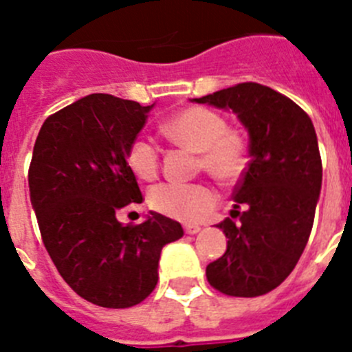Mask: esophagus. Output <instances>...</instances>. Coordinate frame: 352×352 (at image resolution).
<instances>
[{
	"mask_svg": "<svg viewBox=\"0 0 352 352\" xmlns=\"http://www.w3.org/2000/svg\"><path fill=\"white\" fill-rule=\"evenodd\" d=\"M199 231H201V227L195 226V223H186V226H185L186 234H197Z\"/></svg>",
	"mask_w": 352,
	"mask_h": 352,
	"instance_id": "1",
	"label": "esophagus"
}]
</instances>
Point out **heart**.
<instances>
[{
    "instance_id": "obj_1",
    "label": "heart",
    "mask_w": 352,
    "mask_h": 352,
    "mask_svg": "<svg viewBox=\"0 0 352 352\" xmlns=\"http://www.w3.org/2000/svg\"><path fill=\"white\" fill-rule=\"evenodd\" d=\"M162 130L170 141L199 153V169L222 183H234L248 167V141L243 132L206 107H185L167 118ZM126 164L139 179L151 182L160 169V151L151 139L138 138L126 151ZM219 195L206 183H160L148 194L151 210L182 222L210 213Z\"/></svg>"
}]
</instances>
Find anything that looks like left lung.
<instances>
[{
  "label": "left lung",
  "mask_w": 352,
  "mask_h": 352,
  "mask_svg": "<svg viewBox=\"0 0 352 352\" xmlns=\"http://www.w3.org/2000/svg\"><path fill=\"white\" fill-rule=\"evenodd\" d=\"M197 104L231 109L248 130L250 162L236 185L234 210L219 226L229 238L206 266L211 287L227 296H263L291 275L312 231L322 164L312 120L298 104L257 82H241ZM243 206L245 211L235 210Z\"/></svg>",
  "instance_id": "obj_1"
}]
</instances>
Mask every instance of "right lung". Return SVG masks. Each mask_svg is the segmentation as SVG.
<instances>
[{"label":"right lung","instance_id":"add662e5","mask_svg":"<svg viewBox=\"0 0 352 352\" xmlns=\"http://www.w3.org/2000/svg\"><path fill=\"white\" fill-rule=\"evenodd\" d=\"M93 93L43 121L28 183L42 241L63 280L86 301L129 309L153 292L164 245L183 236L160 213L123 226L116 213L142 203L126 151L149 109Z\"/></svg>","mask_w":352,"mask_h":352}]
</instances>
